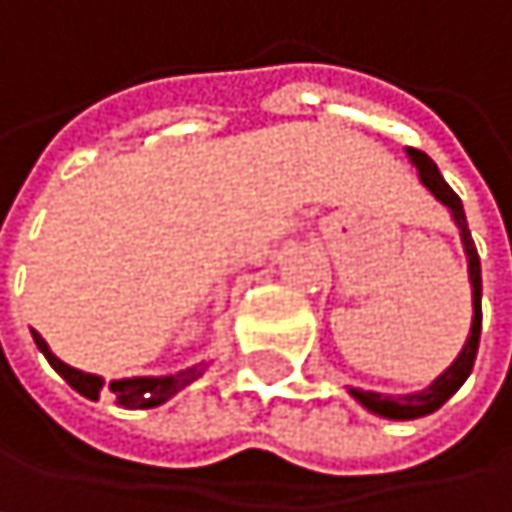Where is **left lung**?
<instances>
[{"mask_svg":"<svg viewBox=\"0 0 512 512\" xmlns=\"http://www.w3.org/2000/svg\"><path fill=\"white\" fill-rule=\"evenodd\" d=\"M407 159L410 165L419 171V180L428 193L450 211L456 229H459V238H462V247H465V256H468V280H471V304H474V316H471V332H468V341L462 347V353L453 359V365L446 368L440 377H434L425 389L419 392H410V395H383V392H371V389H353L347 386V392L374 416H383V419H395V422H404V419H419V416H428L434 413L437 407H443L450 401L462 383L471 377L474 371V359H477V350H480V329H483V274H480V256H477V247H474V238H471V229H468V220H465V208H462V199L450 189L437 171V165L431 162L428 153L422 150H413L407 147Z\"/></svg>","mask_w":512,"mask_h":512,"instance_id":"1","label":"left lung"}]
</instances>
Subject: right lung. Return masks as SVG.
Wrapping results in <instances>:
<instances>
[{
    "instance_id": "obj_1",
    "label": "right lung",
    "mask_w": 512,
    "mask_h": 512,
    "mask_svg": "<svg viewBox=\"0 0 512 512\" xmlns=\"http://www.w3.org/2000/svg\"><path fill=\"white\" fill-rule=\"evenodd\" d=\"M32 341L35 347L44 353V359L50 362V368L66 380L75 392H81L84 398L90 401H99V395L108 389L114 395V401L126 410H150V407H159L165 404L168 398H174L180 389H186L193 380H199L208 368V362H199L193 368H183L177 374H159V377H120V380H105L99 374H87V371H78L72 365H66L62 359H56L47 347V341L32 332Z\"/></svg>"
}]
</instances>
